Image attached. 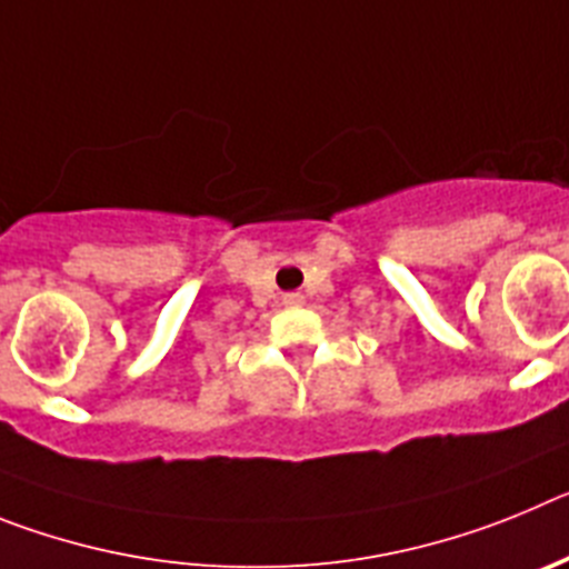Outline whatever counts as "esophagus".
<instances>
[{
    "mask_svg": "<svg viewBox=\"0 0 569 569\" xmlns=\"http://www.w3.org/2000/svg\"><path fill=\"white\" fill-rule=\"evenodd\" d=\"M281 305H284V308H301V305H305V296H301V293H284V296H281Z\"/></svg>",
    "mask_w": 569,
    "mask_h": 569,
    "instance_id": "1",
    "label": "esophagus"
}]
</instances>
